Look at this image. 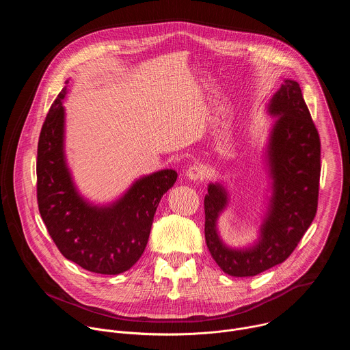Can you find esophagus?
Here are the masks:
<instances>
[{
    "label": "esophagus",
    "mask_w": 350,
    "mask_h": 350,
    "mask_svg": "<svg viewBox=\"0 0 350 350\" xmlns=\"http://www.w3.org/2000/svg\"><path fill=\"white\" fill-rule=\"evenodd\" d=\"M187 178L191 180V181H195V180H202L205 177V169L202 166L199 165H192L188 167L187 173H185Z\"/></svg>",
    "instance_id": "obj_1"
}]
</instances>
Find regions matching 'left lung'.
I'll list each match as a JSON object with an SVG mask.
<instances>
[{
  "mask_svg": "<svg viewBox=\"0 0 350 350\" xmlns=\"http://www.w3.org/2000/svg\"><path fill=\"white\" fill-rule=\"evenodd\" d=\"M269 112L278 116L267 151L273 193L259 241L245 249L226 246L216 221L227 205V193L223 185L211 184L205 196L208 249L219 267L232 277L258 275L286 260L317 212L321 145L297 81L284 80Z\"/></svg>",
  "mask_w": 350,
  "mask_h": 350,
  "instance_id": "obj_1",
  "label": "left lung"
}]
</instances>
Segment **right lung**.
I'll use <instances>...</instances> for the list:
<instances>
[{
  "label": "right lung",
  "instance_id": "obj_1",
  "mask_svg": "<svg viewBox=\"0 0 350 350\" xmlns=\"http://www.w3.org/2000/svg\"><path fill=\"white\" fill-rule=\"evenodd\" d=\"M65 94L66 85L51 105L38 138V211L68 260L96 274H120L144 254L161 198L174 185L177 173L166 169L137 180L111 206L87 204L73 185L64 155Z\"/></svg>",
  "mask_w": 350,
  "mask_h": 350
}]
</instances>
